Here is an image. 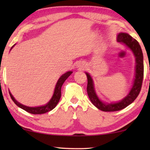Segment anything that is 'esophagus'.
Listing matches in <instances>:
<instances>
[{
  "mask_svg": "<svg viewBox=\"0 0 150 150\" xmlns=\"http://www.w3.org/2000/svg\"><path fill=\"white\" fill-rule=\"evenodd\" d=\"M76 66H77V67H79L80 69H82L85 68V63H83V62H79L76 64Z\"/></svg>",
  "mask_w": 150,
  "mask_h": 150,
  "instance_id": "esophagus-1",
  "label": "esophagus"
}]
</instances>
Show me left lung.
<instances>
[{"label": "left lung", "mask_w": 150, "mask_h": 150, "mask_svg": "<svg viewBox=\"0 0 150 150\" xmlns=\"http://www.w3.org/2000/svg\"><path fill=\"white\" fill-rule=\"evenodd\" d=\"M117 41L124 44L132 51L135 57V74L132 87L126 96L122 100L116 102H104L100 100L96 93L93 80L88 72H85L87 77V91L92 104L98 109L106 112L120 110L132 104L140 93L143 79V55L142 50L137 41L126 33H120L117 36Z\"/></svg>", "instance_id": "8db88e82"}]
</instances>
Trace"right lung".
Masks as SVG:
<instances>
[{
	"label": "right lung",
	"instance_id": "add662e5",
	"mask_svg": "<svg viewBox=\"0 0 150 150\" xmlns=\"http://www.w3.org/2000/svg\"><path fill=\"white\" fill-rule=\"evenodd\" d=\"M16 44H14L13 46L11 47V50L13 48V47L15 46ZM71 74H72V71H67L66 73L63 74V75H61V76L59 78L58 81L56 84V86H55L54 90V93L51 98V99L50 100L48 103L45 104V105L43 106H35V107H30V106H27L24 105V104H22L20 102H18L17 100H16L12 94L11 93V92L9 91V94L10 96H11V99L14 102L16 105H17L18 107L21 108L22 109H23L26 111H27L28 112H30L31 114H44L46 113V112L50 111L52 110L53 108H55V106L57 105L58 102H59V100L61 98V87H62L63 84L64 83V82L65 80H66L67 78H68L69 76H70Z\"/></svg>",
	"mask_w": 150,
	"mask_h": 150
}]
</instances>
